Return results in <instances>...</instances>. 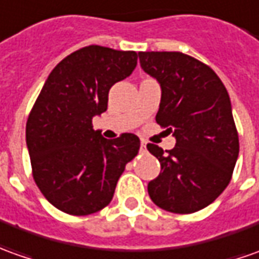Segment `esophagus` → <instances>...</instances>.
I'll use <instances>...</instances> for the list:
<instances>
[{
    "label": "esophagus",
    "instance_id": "obj_1",
    "mask_svg": "<svg viewBox=\"0 0 259 259\" xmlns=\"http://www.w3.org/2000/svg\"><path fill=\"white\" fill-rule=\"evenodd\" d=\"M141 151H147V144L145 142H141Z\"/></svg>",
    "mask_w": 259,
    "mask_h": 259
}]
</instances>
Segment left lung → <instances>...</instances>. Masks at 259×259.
I'll list each match as a JSON object with an SVG mask.
<instances>
[{
  "label": "left lung",
  "mask_w": 259,
  "mask_h": 259,
  "mask_svg": "<svg viewBox=\"0 0 259 259\" xmlns=\"http://www.w3.org/2000/svg\"><path fill=\"white\" fill-rule=\"evenodd\" d=\"M144 72L162 90L156 122L174 131L176 145L163 152L147 148L160 162L148 183L158 207L189 214L207 207L231 181L240 152L231 101L223 81L207 65L181 52H140Z\"/></svg>",
  "instance_id": "1"
}]
</instances>
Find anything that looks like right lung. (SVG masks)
I'll return each mask as SVG.
<instances>
[{
  "label": "right lung",
  "mask_w": 259,
  "mask_h": 259,
  "mask_svg": "<svg viewBox=\"0 0 259 259\" xmlns=\"http://www.w3.org/2000/svg\"><path fill=\"white\" fill-rule=\"evenodd\" d=\"M133 51L85 46L59 63L45 81L26 122L35 183L46 200L73 215L100 211L111 201L140 138L106 140L93 117L107 110L108 92L137 66Z\"/></svg>",
  "instance_id": "1"
}]
</instances>
